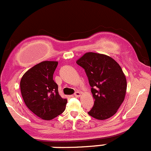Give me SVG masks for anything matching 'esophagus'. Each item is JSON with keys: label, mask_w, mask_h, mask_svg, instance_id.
I'll return each instance as SVG.
<instances>
[{"label": "esophagus", "mask_w": 151, "mask_h": 151, "mask_svg": "<svg viewBox=\"0 0 151 151\" xmlns=\"http://www.w3.org/2000/svg\"><path fill=\"white\" fill-rule=\"evenodd\" d=\"M80 95H81V94H80V91H75V93H74V96L77 97V98H79V97H80Z\"/></svg>", "instance_id": "34e87169"}]
</instances>
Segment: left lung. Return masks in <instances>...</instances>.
I'll return each mask as SVG.
<instances>
[{
    "label": "left lung",
    "mask_w": 151,
    "mask_h": 151,
    "mask_svg": "<svg viewBox=\"0 0 151 151\" xmlns=\"http://www.w3.org/2000/svg\"><path fill=\"white\" fill-rule=\"evenodd\" d=\"M85 70L95 98L90 116L105 120L116 113L124 100L127 80L122 68L106 55L86 53L77 61Z\"/></svg>",
    "instance_id": "8db88e82"
}]
</instances>
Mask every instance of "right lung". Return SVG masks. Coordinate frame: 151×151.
<instances>
[{
  "label": "right lung",
  "instance_id": "1",
  "mask_svg": "<svg viewBox=\"0 0 151 151\" xmlns=\"http://www.w3.org/2000/svg\"><path fill=\"white\" fill-rule=\"evenodd\" d=\"M58 63L44 61L23 75L21 91L28 109L43 120H51L63 113L67 100L60 97L53 75Z\"/></svg>",
  "mask_w": 151,
  "mask_h": 151
}]
</instances>
